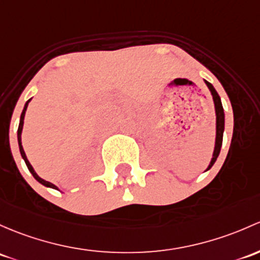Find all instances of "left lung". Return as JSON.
Returning <instances> with one entry per match:
<instances>
[{
	"mask_svg": "<svg viewBox=\"0 0 260 260\" xmlns=\"http://www.w3.org/2000/svg\"><path fill=\"white\" fill-rule=\"evenodd\" d=\"M206 84L208 86L209 91L212 92L213 101H214V107H215V116H217V137H215V147H214V152H213V158L212 160H210V165L208 166V168H207V171H208V169L212 168V166L214 165L215 160H217L218 155H219V152H220V147H222L223 132H224V111H223L222 102H220V97L218 95L217 91L214 89V87L207 81H206Z\"/></svg>",
	"mask_w": 260,
	"mask_h": 260,
	"instance_id": "8db88e82",
	"label": "left lung"
}]
</instances>
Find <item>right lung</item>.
<instances>
[{
  "label": "right lung",
  "mask_w": 260,
  "mask_h": 260,
  "mask_svg": "<svg viewBox=\"0 0 260 260\" xmlns=\"http://www.w3.org/2000/svg\"><path fill=\"white\" fill-rule=\"evenodd\" d=\"M28 102H29V100L27 101V102H26V105H24V108H23V111H22V114H21V119H20V125H18V131H17L18 146H20V152H21V155H22V158H23V159H24V162H26V166H27V168H28V171L31 172V173H32V176L35 177V179L38 180V182H40L41 184L46 185V187L53 188V189H58V188H57L56 185H54V184H52V183L47 182V180L42 179V178H41V177H38V176H37V173H36V172H35L34 167L31 166V163H29V162H28V159H27V157H26V153H24V151H23V147H22V142H21V135H22V128H23V119H24V114H26V109H27V106H28Z\"/></svg>",
  "instance_id": "1"
}]
</instances>
